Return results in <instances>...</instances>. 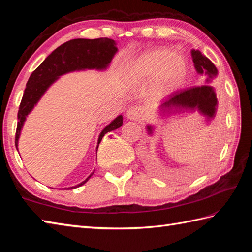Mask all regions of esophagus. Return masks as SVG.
<instances>
[{
  "mask_svg": "<svg viewBox=\"0 0 252 252\" xmlns=\"http://www.w3.org/2000/svg\"><path fill=\"white\" fill-rule=\"evenodd\" d=\"M126 117L130 120H141L144 117V109L140 106H133L126 111Z\"/></svg>",
  "mask_w": 252,
  "mask_h": 252,
  "instance_id": "esophagus-1",
  "label": "esophagus"
}]
</instances>
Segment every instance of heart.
<instances>
[{
  "label": "heart",
  "mask_w": 252,
  "mask_h": 252,
  "mask_svg": "<svg viewBox=\"0 0 252 252\" xmlns=\"http://www.w3.org/2000/svg\"><path fill=\"white\" fill-rule=\"evenodd\" d=\"M167 55L168 51L165 50H152L143 53L130 65L127 72L129 79L134 82H145L156 76V85L160 91L178 87L185 74V61L179 54H171L168 57ZM171 57H176L173 61L175 70L180 66L179 61H181L178 72H171L166 68V61Z\"/></svg>",
  "instance_id": "b5f03b06"
}]
</instances>
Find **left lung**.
I'll use <instances>...</instances> for the list:
<instances>
[{"instance_id": "8db88e82", "label": "left lung", "mask_w": 252, "mask_h": 252, "mask_svg": "<svg viewBox=\"0 0 252 252\" xmlns=\"http://www.w3.org/2000/svg\"><path fill=\"white\" fill-rule=\"evenodd\" d=\"M191 57L197 73L207 76L206 82H210L218 76V69L208 57L201 54L199 50H191ZM218 98L210 84H202L199 87H191L184 90L175 91L165 97L159 106L160 115L169 116L173 112L182 110L198 111L206 117L207 121L213 119L217 112ZM149 135H153L154 127L148 125L146 126Z\"/></svg>"}]
</instances>
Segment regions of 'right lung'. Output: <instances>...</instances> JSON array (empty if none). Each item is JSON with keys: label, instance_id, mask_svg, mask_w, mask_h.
I'll list each match as a JSON object with an SVG mask.
<instances>
[{"label": "right lung", "instance_id": "obj_1", "mask_svg": "<svg viewBox=\"0 0 252 252\" xmlns=\"http://www.w3.org/2000/svg\"><path fill=\"white\" fill-rule=\"evenodd\" d=\"M117 52L116 42L108 37H100V39L94 40L74 39L66 42L58 46L55 51H53L45 58L44 62L31 73L28 82H27L17 116L18 123L15 136V145L17 151L20 132L24 126L26 118L34 108V106L44 95L47 89L58 80V78L68 72L85 70V69L105 70L108 68ZM122 121L123 118L122 115H120L104 127L98 136L96 151L106 133L119 129L122 126ZM93 173L80 184L68 187L67 189H73L87 183Z\"/></svg>", "mask_w": 252, "mask_h": 252}]
</instances>
